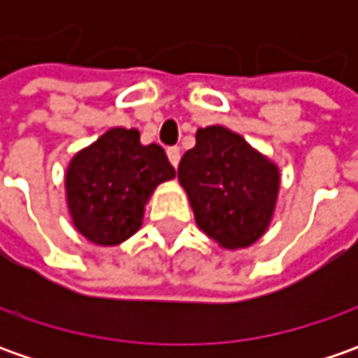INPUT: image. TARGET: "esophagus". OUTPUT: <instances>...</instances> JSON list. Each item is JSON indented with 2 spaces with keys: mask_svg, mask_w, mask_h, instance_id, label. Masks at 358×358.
I'll return each instance as SVG.
<instances>
[{
  "mask_svg": "<svg viewBox=\"0 0 358 358\" xmlns=\"http://www.w3.org/2000/svg\"><path fill=\"white\" fill-rule=\"evenodd\" d=\"M167 157L171 161L173 167H177L179 161H181V149H179V147H169V149H167Z\"/></svg>",
  "mask_w": 358,
  "mask_h": 358,
  "instance_id": "1",
  "label": "esophagus"
}]
</instances>
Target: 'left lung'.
<instances>
[{
  "label": "left lung",
  "mask_w": 358,
  "mask_h": 358,
  "mask_svg": "<svg viewBox=\"0 0 358 358\" xmlns=\"http://www.w3.org/2000/svg\"><path fill=\"white\" fill-rule=\"evenodd\" d=\"M197 227L219 247H251L273 221L281 171L277 163L247 143L239 133L209 125L195 133V147L177 169Z\"/></svg>",
  "instance_id": "1"
}]
</instances>
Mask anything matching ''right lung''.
<instances>
[{
  "label": "right lung",
  "instance_id": "right-lung-1",
  "mask_svg": "<svg viewBox=\"0 0 358 358\" xmlns=\"http://www.w3.org/2000/svg\"><path fill=\"white\" fill-rule=\"evenodd\" d=\"M175 169L157 143H141L137 129L113 127L77 151L65 173L73 227L99 247H115L143 223L145 205Z\"/></svg>",
  "mask_w": 358,
  "mask_h": 358
}]
</instances>
